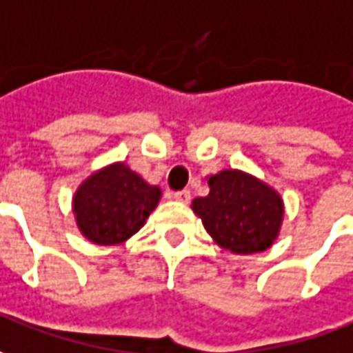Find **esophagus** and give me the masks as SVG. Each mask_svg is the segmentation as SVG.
Listing matches in <instances>:
<instances>
[{"label": "esophagus", "instance_id": "obj_1", "mask_svg": "<svg viewBox=\"0 0 353 353\" xmlns=\"http://www.w3.org/2000/svg\"><path fill=\"white\" fill-rule=\"evenodd\" d=\"M172 198L176 201H181V203H188L190 201V192L188 190H179L172 194Z\"/></svg>", "mask_w": 353, "mask_h": 353}]
</instances>
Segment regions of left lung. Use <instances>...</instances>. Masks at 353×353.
<instances>
[{"label": "left lung", "mask_w": 353, "mask_h": 353, "mask_svg": "<svg viewBox=\"0 0 353 353\" xmlns=\"http://www.w3.org/2000/svg\"><path fill=\"white\" fill-rule=\"evenodd\" d=\"M208 184L209 194L192 201V209L219 246L242 255L273 246L284 215L279 192L234 169L209 176Z\"/></svg>", "instance_id": "8db88e82"}]
</instances>
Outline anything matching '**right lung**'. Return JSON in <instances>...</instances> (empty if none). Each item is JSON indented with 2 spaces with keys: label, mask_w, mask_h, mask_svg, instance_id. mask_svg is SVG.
<instances>
[{
  "label": "right lung",
  "mask_w": 353,
  "mask_h": 353,
  "mask_svg": "<svg viewBox=\"0 0 353 353\" xmlns=\"http://www.w3.org/2000/svg\"><path fill=\"white\" fill-rule=\"evenodd\" d=\"M159 200L157 186L148 184L125 163H113L80 184L72 198V213L90 242L113 246L144 227Z\"/></svg>",
  "instance_id": "right-lung-1"
}]
</instances>
